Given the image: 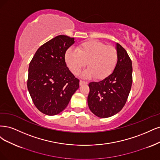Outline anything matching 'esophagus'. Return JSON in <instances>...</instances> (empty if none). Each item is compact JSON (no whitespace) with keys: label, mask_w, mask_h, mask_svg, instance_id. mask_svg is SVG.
Here are the masks:
<instances>
[{"label":"esophagus","mask_w":160,"mask_h":160,"mask_svg":"<svg viewBox=\"0 0 160 160\" xmlns=\"http://www.w3.org/2000/svg\"><path fill=\"white\" fill-rule=\"evenodd\" d=\"M88 84V82H86V81H84V80H80V86L83 85V84Z\"/></svg>","instance_id":"34e87169"}]
</instances>
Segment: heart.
Instances as JSON below:
<instances>
[{
	"label": "heart",
	"mask_w": 160,
	"mask_h": 160,
	"mask_svg": "<svg viewBox=\"0 0 160 160\" xmlns=\"http://www.w3.org/2000/svg\"><path fill=\"white\" fill-rule=\"evenodd\" d=\"M64 58L67 66L74 74H78L88 62V68L84 72L83 76L104 80L114 70L118 54L114 46L97 40H90L80 44L78 50L68 48Z\"/></svg>",
	"instance_id": "1"
}]
</instances>
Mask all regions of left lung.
<instances>
[{"mask_svg": "<svg viewBox=\"0 0 160 160\" xmlns=\"http://www.w3.org/2000/svg\"><path fill=\"white\" fill-rule=\"evenodd\" d=\"M118 59L113 72L100 82L89 84L88 104L98 117H111L124 106L132 84V63L126 50L117 43Z\"/></svg>", "mask_w": 160, "mask_h": 160, "instance_id": "left-lung-1", "label": "left lung"}]
</instances>
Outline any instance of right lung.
Masks as SVG:
<instances>
[{"label": "right lung", "instance_id": "obj_1", "mask_svg": "<svg viewBox=\"0 0 160 160\" xmlns=\"http://www.w3.org/2000/svg\"><path fill=\"white\" fill-rule=\"evenodd\" d=\"M74 38L59 35L37 50L28 67L27 88L37 109L48 116L62 112L80 80L66 66L65 53Z\"/></svg>", "mask_w": 160, "mask_h": 160}]
</instances>
